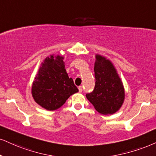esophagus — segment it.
Returning a JSON list of instances; mask_svg holds the SVG:
<instances>
[{
	"label": "esophagus",
	"mask_w": 156,
	"mask_h": 156,
	"mask_svg": "<svg viewBox=\"0 0 156 156\" xmlns=\"http://www.w3.org/2000/svg\"><path fill=\"white\" fill-rule=\"evenodd\" d=\"M78 89H79V92H80V93H82V90H83V88H82V86H80V87H78Z\"/></svg>",
	"instance_id": "esophagus-1"
}]
</instances>
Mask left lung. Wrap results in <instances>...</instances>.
Masks as SVG:
<instances>
[{
	"label": "left lung",
	"instance_id": "1",
	"mask_svg": "<svg viewBox=\"0 0 156 156\" xmlns=\"http://www.w3.org/2000/svg\"><path fill=\"white\" fill-rule=\"evenodd\" d=\"M95 58V88L92 93L86 94V97L98 112L103 115L113 114L124 103V86L114 66L108 59L98 54Z\"/></svg>",
	"mask_w": 156,
	"mask_h": 156
}]
</instances>
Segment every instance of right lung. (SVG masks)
I'll use <instances>...</instances> for the list:
<instances>
[{"label": "right lung", "instance_id": "add662e5", "mask_svg": "<svg viewBox=\"0 0 156 156\" xmlns=\"http://www.w3.org/2000/svg\"><path fill=\"white\" fill-rule=\"evenodd\" d=\"M63 57L50 55L41 63L32 86L34 101L48 111L62 106L79 90L65 69Z\"/></svg>", "mask_w": 156, "mask_h": 156}]
</instances>
